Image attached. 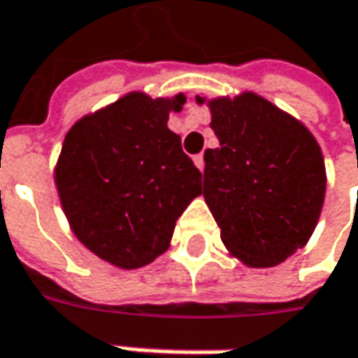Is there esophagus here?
I'll use <instances>...</instances> for the list:
<instances>
[{
    "instance_id": "esophagus-1",
    "label": "esophagus",
    "mask_w": 358,
    "mask_h": 358,
    "mask_svg": "<svg viewBox=\"0 0 358 358\" xmlns=\"http://www.w3.org/2000/svg\"><path fill=\"white\" fill-rule=\"evenodd\" d=\"M194 164H196V166H198V170L202 172V170H203V155L194 156Z\"/></svg>"
}]
</instances>
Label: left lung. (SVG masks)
Instances as JSON below:
<instances>
[{
	"mask_svg": "<svg viewBox=\"0 0 358 358\" xmlns=\"http://www.w3.org/2000/svg\"><path fill=\"white\" fill-rule=\"evenodd\" d=\"M220 141L203 152V200L228 252L248 267L285 262L309 241L325 202V160L301 120L245 91L196 96Z\"/></svg>",
	"mask_w": 358,
	"mask_h": 358,
	"instance_id": "1",
	"label": "left lung"
}]
</instances>
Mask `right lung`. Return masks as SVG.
Segmentation results:
<instances>
[{"label": "right lung", "instance_id": "right-lung-1", "mask_svg": "<svg viewBox=\"0 0 358 358\" xmlns=\"http://www.w3.org/2000/svg\"><path fill=\"white\" fill-rule=\"evenodd\" d=\"M186 96L142 91L79 118L55 166L61 208L77 240L106 264L136 269L170 248L176 220L202 194V174L168 129Z\"/></svg>", "mask_w": 358, "mask_h": 358}]
</instances>
